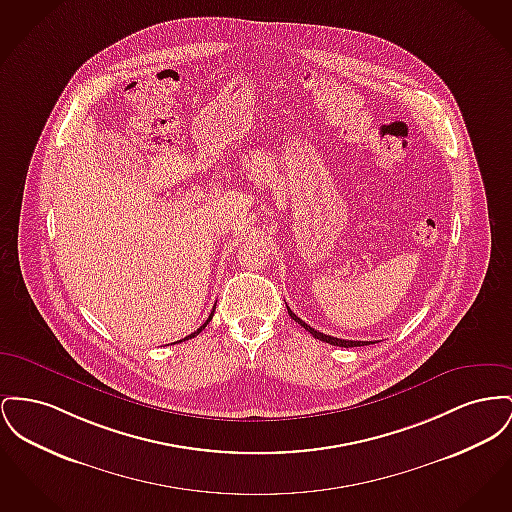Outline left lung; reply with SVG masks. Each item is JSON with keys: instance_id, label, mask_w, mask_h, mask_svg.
Wrapping results in <instances>:
<instances>
[{"instance_id": "8db88e82", "label": "left lung", "mask_w": 512, "mask_h": 512, "mask_svg": "<svg viewBox=\"0 0 512 512\" xmlns=\"http://www.w3.org/2000/svg\"><path fill=\"white\" fill-rule=\"evenodd\" d=\"M288 315L301 325L305 331L309 332L313 338H317V340H323V342H329L332 346H340V348H354V346H365V344H369V342H363V340H342V338H334V336H329V334H323V332L315 331L313 327H309L305 321H301L300 317L288 307ZM371 344H375V342H371Z\"/></svg>"}]
</instances>
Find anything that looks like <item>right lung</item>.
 <instances>
[{"label": "right lung", "mask_w": 512, "mask_h": 512, "mask_svg": "<svg viewBox=\"0 0 512 512\" xmlns=\"http://www.w3.org/2000/svg\"><path fill=\"white\" fill-rule=\"evenodd\" d=\"M214 309H216V307H212L211 315H209V319H207V321H205V325H203V327H199V329H197V331L191 332V334H189V336H185V338H181L180 342H183V340H189V338H195V336H197V334H199V332L203 331V329H205V327H207V325H209V321H211L212 315H214Z\"/></svg>", "instance_id": "add662e5"}]
</instances>
